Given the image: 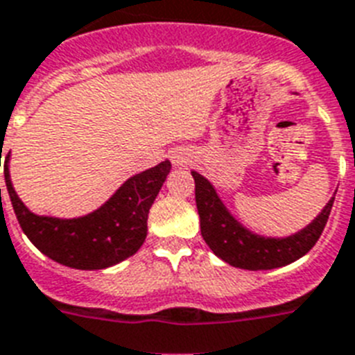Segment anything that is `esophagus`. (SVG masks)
I'll return each instance as SVG.
<instances>
[{
    "mask_svg": "<svg viewBox=\"0 0 355 355\" xmlns=\"http://www.w3.org/2000/svg\"><path fill=\"white\" fill-rule=\"evenodd\" d=\"M171 162L175 164V166L186 168L187 164L191 162V157H189V153H187V151L177 150V151H173V153H171Z\"/></svg>",
    "mask_w": 355,
    "mask_h": 355,
    "instance_id": "1",
    "label": "esophagus"
}]
</instances>
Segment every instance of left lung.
I'll list each match as a JSON object with an SVG mask.
<instances>
[{
  "instance_id": "8db88e82",
  "label": "left lung",
  "mask_w": 355,
  "mask_h": 355,
  "mask_svg": "<svg viewBox=\"0 0 355 355\" xmlns=\"http://www.w3.org/2000/svg\"><path fill=\"white\" fill-rule=\"evenodd\" d=\"M191 175L195 178V200L200 216L202 238L218 258L240 269L267 270L300 260L320 240L334 204L332 196L318 218L293 236L265 238L251 233L233 218L207 178L196 171H191Z\"/></svg>"
}]
</instances>
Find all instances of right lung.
<instances>
[{"label":"right lung","mask_w":355,"mask_h":355,"mask_svg":"<svg viewBox=\"0 0 355 355\" xmlns=\"http://www.w3.org/2000/svg\"><path fill=\"white\" fill-rule=\"evenodd\" d=\"M3 169L12 207L28 240L58 263L71 269L97 270L126 260L141 249L148 233V213L171 162L164 160L128 178L99 209L70 220L37 216L26 209L12 187L8 155Z\"/></svg>","instance_id":"add662e5"}]
</instances>
